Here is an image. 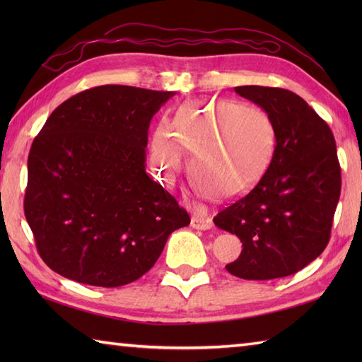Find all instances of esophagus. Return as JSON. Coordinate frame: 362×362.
Instances as JSON below:
<instances>
[{
  "mask_svg": "<svg viewBox=\"0 0 362 362\" xmlns=\"http://www.w3.org/2000/svg\"><path fill=\"white\" fill-rule=\"evenodd\" d=\"M191 227L197 228V230H209L213 227V222L210 218L206 216H199V214H194L193 218H191Z\"/></svg>",
  "mask_w": 362,
  "mask_h": 362,
  "instance_id": "34e87169",
  "label": "esophagus"
}]
</instances>
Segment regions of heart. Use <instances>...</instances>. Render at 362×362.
Instances as JSON below:
<instances>
[{
    "label": "heart",
    "instance_id": "b5f03b06",
    "mask_svg": "<svg viewBox=\"0 0 362 362\" xmlns=\"http://www.w3.org/2000/svg\"><path fill=\"white\" fill-rule=\"evenodd\" d=\"M276 144L272 115L235 101H188L173 121L161 122L151 140V163L158 180L174 187L191 153L189 171L202 197L232 199L264 174Z\"/></svg>",
    "mask_w": 362,
    "mask_h": 362
}]
</instances>
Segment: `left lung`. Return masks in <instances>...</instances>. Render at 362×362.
<instances>
[{"instance_id":"8db88e82","label":"left lung","mask_w":362,"mask_h":362,"mask_svg":"<svg viewBox=\"0 0 362 362\" xmlns=\"http://www.w3.org/2000/svg\"><path fill=\"white\" fill-rule=\"evenodd\" d=\"M272 115L276 144L267 171L247 194L214 216L243 243L226 266L244 280L298 272L325 250L341 196V166L332 129L298 95L259 86L235 87Z\"/></svg>"}]
</instances>
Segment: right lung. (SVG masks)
<instances>
[{"label":"right lung","instance_id":"right-lung-1","mask_svg":"<svg viewBox=\"0 0 362 362\" xmlns=\"http://www.w3.org/2000/svg\"><path fill=\"white\" fill-rule=\"evenodd\" d=\"M173 91L101 86L66 99L28 157L25 216L54 272L91 286L132 283L189 214L146 174L153 115Z\"/></svg>","mask_w":362,"mask_h":362}]
</instances>
